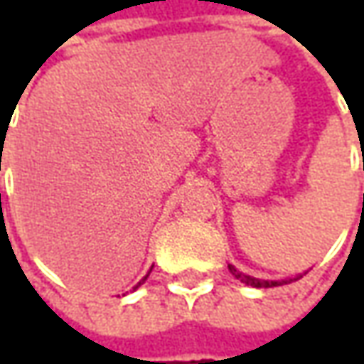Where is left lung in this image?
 <instances>
[{"label":"left lung","instance_id":"1","mask_svg":"<svg viewBox=\"0 0 364 364\" xmlns=\"http://www.w3.org/2000/svg\"><path fill=\"white\" fill-rule=\"evenodd\" d=\"M229 272L237 277V279H241L245 286H251V287H275V286H284L287 282H294V279H300L301 275L298 277H294V279H282V282H269V279H257V277H251V275H245V273L237 272L235 269V265H229Z\"/></svg>","mask_w":364,"mask_h":364}]
</instances>
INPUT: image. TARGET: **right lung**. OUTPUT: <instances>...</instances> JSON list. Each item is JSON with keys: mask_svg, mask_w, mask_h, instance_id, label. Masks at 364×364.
Here are the masks:
<instances>
[{"mask_svg": "<svg viewBox=\"0 0 364 364\" xmlns=\"http://www.w3.org/2000/svg\"><path fill=\"white\" fill-rule=\"evenodd\" d=\"M149 272H151V269H149ZM147 275H149V273H147ZM147 275H146V277H144V279H141V282H139V284H137V286H135V287L141 286V284H144V282H146V279H147ZM135 287H133V289H135Z\"/></svg>", "mask_w": 364, "mask_h": 364, "instance_id": "1", "label": "right lung"}]
</instances>
